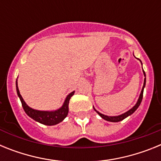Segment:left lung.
Here are the masks:
<instances>
[{
	"instance_id": "obj_1",
	"label": "left lung",
	"mask_w": 161,
	"mask_h": 161,
	"mask_svg": "<svg viewBox=\"0 0 161 161\" xmlns=\"http://www.w3.org/2000/svg\"><path fill=\"white\" fill-rule=\"evenodd\" d=\"M139 60H140V59H139ZM140 62H141V61H140ZM143 74H144V76H145L144 71H143ZM145 84H146V78H145V79H144V82H143V89H142L141 93H140V95H139V99H138L137 103L136 104V106H134V107H132L131 109H130V110H128V111H126V113L123 114L119 115V116H107V115H104V114H102L99 113V112H98V111H97L96 109H95L94 107H93V109H94L95 111H96L97 113L98 114L100 115V116L102 118V119H105V120L109 121V122H113V123H117V122H120V121H122V120H123V119H126V117H128L129 115L132 114H133L134 112L136 111V109H137V108L139 106V105H140V103H141V102H142V99H143V89H144V87H145Z\"/></svg>"
}]
</instances>
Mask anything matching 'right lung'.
<instances>
[{"label":"right lung","mask_w":161,"mask_h":161,"mask_svg":"<svg viewBox=\"0 0 161 161\" xmlns=\"http://www.w3.org/2000/svg\"><path fill=\"white\" fill-rule=\"evenodd\" d=\"M16 89L18 96L19 97L20 100H21L22 107H23L25 114L29 117H31V119H34V120L37 121V122L42 123V124L47 125V126H53V125L58 124V123L62 122L67 117V115L68 114V103H69V100H70L71 97L74 94V91L71 93H69L66 97V99H65L62 107L58 109L57 110H55V111H41V110H37V109H32V108L29 107L26 105L22 97L20 94L17 80Z\"/></svg>","instance_id":"right-lung-1"}]
</instances>
